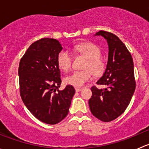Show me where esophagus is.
<instances>
[{"instance_id":"34e87169","label":"esophagus","mask_w":149,"mask_h":149,"mask_svg":"<svg viewBox=\"0 0 149 149\" xmlns=\"http://www.w3.org/2000/svg\"><path fill=\"white\" fill-rule=\"evenodd\" d=\"M75 90H76V92H79V91H81L82 88H78V87H76V88H75Z\"/></svg>"}]
</instances>
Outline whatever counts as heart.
<instances>
[{
    "label": "heart",
    "instance_id": "b5f03b06",
    "mask_svg": "<svg viewBox=\"0 0 149 149\" xmlns=\"http://www.w3.org/2000/svg\"><path fill=\"white\" fill-rule=\"evenodd\" d=\"M73 49L76 53L84 55L88 59L84 66L86 70L74 71L66 76L64 79L66 84L81 87L92 79V73L96 76H100L104 72L106 63L100 57L102 52L98 46L92 42H86L75 45ZM72 60L73 57L68 50L63 49L61 51L57 58L58 67L63 71H68L71 67Z\"/></svg>",
    "mask_w": 149,
    "mask_h": 149
}]
</instances>
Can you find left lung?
I'll list each match as a JSON object with an SVG mask.
<instances>
[{"instance_id":"8db88e82","label":"left lung","mask_w":149,"mask_h":149,"mask_svg":"<svg viewBox=\"0 0 149 149\" xmlns=\"http://www.w3.org/2000/svg\"><path fill=\"white\" fill-rule=\"evenodd\" d=\"M97 35L102 36L109 47L106 70L97 82L107 87L101 89L91 87L92 96L88 104L94 117L110 122L125 112L134 94V65L130 52L116 35L105 31H98Z\"/></svg>"}]
</instances>
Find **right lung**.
<instances>
[{
    "instance_id": "add662e5",
    "label": "right lung",
    "mask_w": 149,
    "mask_h": 149,
    "mask_svg": "<svg viewBox=\"0 0 149 149\" xmlns=\"http://www.w3.org/2000/svg\"><path fill=\"white\" fill-rule=\"evenodd\" d=\"M62 49L55 39H40L29 46L19 66L22 101L37 119L49 125L67 116L75 94L73 86L58 89L61 79L57 58Z\"/></svg>"
}]
</instances>
